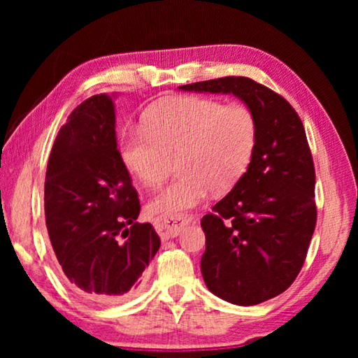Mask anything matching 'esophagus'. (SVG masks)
Masks as SVG:
<instances>
[{
	"label": "esophagus",
	"instance_id": "1",
	"mask_svg": "<svg viewBox=\"0 0 358 358\" xmlns=\"http://www.w3.org/2000/svg\"><path fill=\"white\" fill-rule=\"evenodd\" d=\"M192 221V216H166L156 220L155 226L157 234L162 240H169L180 234V230L183 229L187 222Z\"/></svg>",
	"mask_w": 358,
	"mask_h": 358
}]
</instances>
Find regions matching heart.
<instances>
[{
  "instance_id": "heart-1",
  "label": "heart",
  "mask_w": 358,
  "mask_h": 358,
  "mask_svg": "<svg viewBox=\"0 0 358 358\" xmlns=\"http://www.w3.org/2000/svg\"><path fill=\"white\" fill-rule=\"evenodd\" d=\"M257 124L250 108L203 96H185L151 108L143 131L124 138L123 161L143 186L164 181L177 156L180 173L151 199L148 210L180 216L205 202L211 189H232L251 164Z\"/></svg>"
}]
</instances>
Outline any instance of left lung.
Returning <instances> with one entry per match:
<instances>
[{
	"label": "left lung",
	"mask_w": 358,
	"mask_h": 358,
	"mask_svg": "<svg viewBox=\"0 0 358 358\" xmlns=\"http://www.w3.org/2000/svg\"><path fill=\"white\" fill-rule=\"evenodd\" d=\"M183 92L240 98L257 124V143L243 177L205 215L201 270L220 299L251 306L282 294L305 264L317 220L316 172L295 108L248 77L181 85Z\"/></svg>",
	"instance_id": "obj_1"
}]
</instances>
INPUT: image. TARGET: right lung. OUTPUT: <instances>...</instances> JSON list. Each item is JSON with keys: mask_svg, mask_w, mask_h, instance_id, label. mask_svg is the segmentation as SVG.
Listing matches in <instances>:
<instances>
[{"mask_svg": "<svg viewBox=\"0 0 358 358\" xmlns=\"http://www.w3.org/2000/svg\"><path fill=\"white\" fill-rule=\"evenodd\" d=\"M45 226L59 266L76 292L120 303L141 287L161 246L117 150L110 96L94 94L62 126L47 162Z\"/></svg>", "mask_w": 358, "mask_h": 358, "instance_id": "obj_1", "label": "right lung"}]
</instances>
